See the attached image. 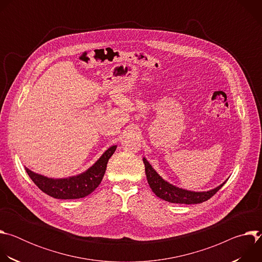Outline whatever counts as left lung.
Instances as JSON below:
<instances>
[{"label":"left lung","mask_w":262,"mask_h":262,"mask_svg":"<svg viewBox=\"0 0 262 262\" xmlns=\"http://www.w3.org/2000/svg\"><path fill=\"white\" fill-rule=\"evenodd\" d=\"M143 162L145 165V173L147 177V181L150 186L152 192L161 199L171 202V203H179V204H197L202 203L209 198H211L222 186L226 183L227 179L220 184L216 188L206 191V192H194L178 188L176 185L166 181L159 173L149 164V162L143 158Z\"/></svg>","instance_id":"obj_1"}]
</instances>
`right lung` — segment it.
Listing matches in <instances>:
<instances>
[{
	"label": "right lung",
	"mask_w": 262,
	"mask_h": 262,
	"mask_svg": "<svg viewBox=\"0 0 262 262\" xmlns=\"http://www.w3.org/2000/svg\"><path fill=\"white\" fill-rule=\"evenodd\" d=\"M117 145L111 146L101 155V157L85 172L66 177L51 178L35 173L25 167L26 172L38 188L49 196L56 199H79L91 194L102 180L106 164L113 156Z\"/></svg>",
	"instance_id": "add662e5"
}]
</instances>
